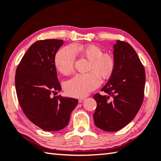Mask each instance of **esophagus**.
<instances>
[{
	"label": "esophagus",
	"instance_id": "esophagus-1",
	"mask_svg": "<svg viewBox=\"0 0 161 161\" xmlns=\"http://www.w3.org/2000/svg\"><path fill=\"white\" fill-rule=\"evenodd\" d=\"M85 100V98H84V97H81V98L79 99V103H81L82 102H84V100Z\"/></svg>",
	"mask_w": 161,
	"mask_h": 161
}]
</instances>
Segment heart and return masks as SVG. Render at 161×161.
I'll return each instance as SVG.
<instances>
[{"label":"heart","instance_id":"obj_1","mask_svg":"<svg viewBox=\"0 0 161 161\" xmlns=\"http://www.w3.org/2000/svg\"><path fill=\"white\" fill-rule=\"evenodd\" d=\"M81 56L90 61L87 74H77L65 81L64 89L68 96L81 97L98 87L100 77L108 79L115 69V61L108 53H103L100 47L89 45L75 49ZM76 55L72 47H65L56 53L54 65L60 73L68 75L74 70Z\"/></svg>","mask_w":161,"mask_h":161}]
</instances>
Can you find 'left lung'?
Segmentation results:
<instances>
[{
    "label": "left lung",
    "mask_w": 161,
    "mask_h": 161,
    "mask_svg": "<svg viewBox=\"0 0 161 161\" xmlns=\"http://www.w3.org/2000/svg\"><path fill=\"white\" fill-rule=\"evenodd\" d=\"M115 69L108 82L93 96L97 108L94 123L103 130L117 131L136 116L143 103L145 70L130 44L118 40L114 45Z\"/></svg>",
    "instance_id": "left-lung-1"
}]
</instances>
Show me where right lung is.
Wrapping results in <instances>:
<instances>
[{
	"label": "right lung",
	"instance_id": "add662e5",
	"mask_svg": "<svg viewBox=\"0 0 161 161\" xmlns=\"http://www.w3.org/2000/svg\"><path fill=\"white\" fill-rule=\"evenodd\" d=\"M63 43L56 39L37 41L16 70V92L21 108L33 124L49 132L64 128L78 103L77 99L52 96L61 90L54 57Z\"/></svg>",
	"mask_w": 161,
	"mask_h": 161
}]
</instances>
